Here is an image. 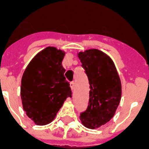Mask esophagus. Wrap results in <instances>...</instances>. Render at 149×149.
<instances>
[{"label": "esophagus", "instance_id": "esophagus-1", "mask_svg": "<svg viewBox=\"0 0 149 149\" xmlns=\"http://www.w3.org/2000/svg\"><path fill=\"white\" fill-rule=\"evenodd\" d=\"M74 87H75L74 81H72L71 83H70V88H71L72 90H73V89H74Z\"/></svg>", "mask_w": 149, "mask_h": 149}]
</instances>
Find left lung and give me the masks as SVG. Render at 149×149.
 Returning a JSON list of instances; mask_svg holds the SVG:
<instances>
[{
  "mask_svg": "<svg viewBox=\"0 0 149 149\" xmlns=\"http://www.w3.org/2000/svg\"><path fill=\"white\" fill-rule=\"evenodd\" d=\"M77 55L90 88L88 105L80 119L84 127L94 129L113 117L121 98V82L112 60L102 51L88 49Z\"/></svg>",
  "mask_w": 149,
  "mask_h": 149,
  "instance_id": "1",
  "label": "left lung"
}]
</instances>
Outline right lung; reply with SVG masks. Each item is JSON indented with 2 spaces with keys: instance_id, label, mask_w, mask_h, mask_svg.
I'll return each instance as SVG.
<instances>
[{
  "instance_id": "obj_1",
  "label": "right lung",
  "mask_w": 149,
  "mask_h": 149,
  "mask_svg": "<svg viewBox=\"0 0 149 149\" xmlns=\"http://www.w3.org/2000/svg\"><path fill=\"white\" fill-rule=\"evenodd\" d=\"M65 52L47 47L38 52L25 68L21 85L22 105L37 125L52 122L67 97H72L62 66Z\"/></svg>"
}]
</instances>
